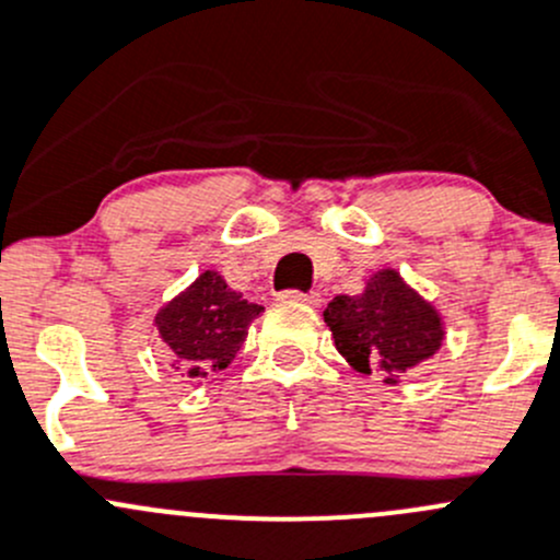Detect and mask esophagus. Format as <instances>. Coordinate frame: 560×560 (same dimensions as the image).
<instances>
[{
	"instance_id": "obj_1",
	"label": "esophagus",
	"mask_w": 560,
	"mask_h": 560,
	"mask_svg": "<svg viewBox=\"0 0 560 560\" xmlns=\"http://www.w3.org/2000/svg\"><path fill=\"white\" fill-rule=\"evenodd\" d=\"M287 301H295V303H308V306H319V292H301V290H287L284 295Z\"/></svg>"
}]
</instances>
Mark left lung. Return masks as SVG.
<instances>
[{
	"instance_id": "1",
	"label": "left lung",
	"mask_w": 560,
	"mask_h": 560,
	"mask_svg": "<svg viewBox=\"0 0 560 560\" xmlns=\"http://www.w3.org/2000/svg\"><path fill=\"white\" fill-rule=\"evenodd\" d=\"M323 317L350 366L363 374L380 369L388 374L385 383H396V372L435 355L443 341L441 314L396 270L374 273L361 295H336Z\"/></svg>"
}]
</instances>
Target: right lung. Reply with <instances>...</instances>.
I'll list each match as a JSON object with an SVG mask.
<instances>
[{
    "label": "right lung",
    "instance_id": "obj_1",
    "mask_svg": "<svg viewBox=\"0 0 560 560\" xmlns=\"http://www.w3.org/2000/svg\"><path fill=\"white\" fill-rule=\"evenodd\" d=\"M262 312V306L230 290L219 273L205 270L183 295L161 308L155 325L175 352L177 369H186L188 377H208L230 366L246 341L248 325Z\"/></svg>",
    "mask_w": 560,
    "mask_h": 560
}]
</instances>
